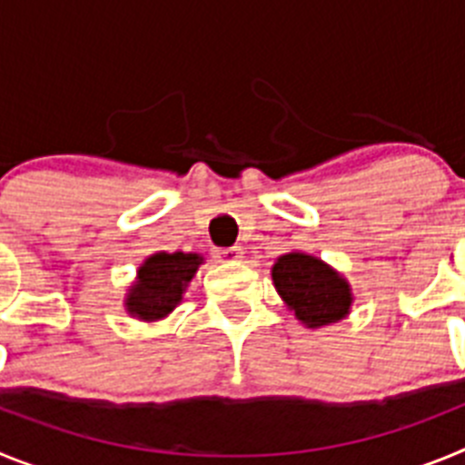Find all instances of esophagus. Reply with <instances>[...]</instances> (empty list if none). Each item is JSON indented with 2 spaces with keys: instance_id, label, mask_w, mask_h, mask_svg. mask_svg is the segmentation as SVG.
Returning <instances> with one entry per match:
<instances>
[{
  "instance_id": "obj_1",
  "label": "esophagus",
  "mask_w": 465,
  "mask_h": 465,
  "mask_svg": "<svg viewBox=\"0 0 465 465\" xmlns=\"http://www.w3.org/2000/svg\"><path fill=\"white\" fill-rule=\"evenodd\" d=\"M216 258L221 262H235L242 258V249L240 246H228V249H216Z\"/></svg>"
}]
</instances>
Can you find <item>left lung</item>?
Instances as JSON below:
<instances>
[{
    "label": "left lung",
    "mask_w": 465,
    "mask_h": 465,
    "mask_svg": "<svg viewBox=\"0 0 465 465\" xmlns=\"http://www.w3.org/2000/svg\"><path fill=\"white\" fill-rule=\"evenodd\" d=\"M274 286L300 322L328 326L347 316L351 289L335 270L307 253H286L272 268Z\"/></svg>",
    "instance_id": "left-lung-1"
}]
</instances>
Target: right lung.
I'll return each mask as SVG.
<instances>
[{"instance_id": "1", "label": "right lung", "mask_w": 465, "mask_h": 465, "mask_svg": "<svg viewBox=\"0 0 465 465\" xmlns=\"http://www.w3.org/2000/svg\"><path fill=\"white\" fill-rule=\"evenodd\" d=\"M200 262L203 258L197 253L160 252L151 256L139 268L137 283L127 295V312L143 322H153V319L170 314L176 302L182 300L183 289L193 279Z\"/></svg>"}]
</instances>
